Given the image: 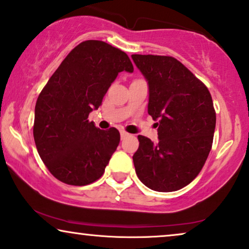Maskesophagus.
Masks as SVG:
<instances>
[{"label":"esophagus","mask_w":249,"mask_h":249,"mask_svg":"<svg viewBox=\"0 0 249 249\" xmlns=\"http://www.w3.org/2000/svg\"><path fill=\"white\" fill-rule=\"evenodd\" d=\"M120 135H121V138H124V137H127L129 134H128L127 131H124V130H121V131H120Z\"/></svg>","instance_id":"34e87169"}]
</instances>
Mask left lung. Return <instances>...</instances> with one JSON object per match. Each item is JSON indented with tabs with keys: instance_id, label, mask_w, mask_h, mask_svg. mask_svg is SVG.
<instances>
[{
	"instance_id": "8db88e82",
	"label": "left lung",
	"mask_w": 249,
	"mask_h": 249,
	"mask_svg": "<svg viewBox=\"0 0 249 249\" xmlns=\"http://www.w3.org/2000/svg\"><path fill=\"white\" fill-rule=\"evenodd\" d=\"M148 81V114L159 121V142L140 135L135 170L158 192H173L192 182L212 150L216 112L205 83L170 56L132 54Z\"/></svg>"
}]
</instances>
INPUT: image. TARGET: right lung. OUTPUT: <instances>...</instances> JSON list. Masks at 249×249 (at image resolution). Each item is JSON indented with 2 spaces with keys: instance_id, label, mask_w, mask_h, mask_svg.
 Returning a JSON list of instances; mask_svg holds the SVG:
<instances>
[{
  "instance_id": "add662e5",
  "label": "right lung",
  "mask_w": 249,
  "mask_h": 249,
  "mask_svg": "<svg viewBox=\"0 0 249 249\" xmlns=\"http://www.w3.org/2000/svg\"><path fill=\"white\" fill-rule=\"evenodd\" d=\"M132 72L128 54L104 41H83L61 61L35 105L33 136L48 170L60 182L83 186L101 178L120 132L95 127L89 113L102 105L118 74Z\"/></svg>"
}]
</instances>
